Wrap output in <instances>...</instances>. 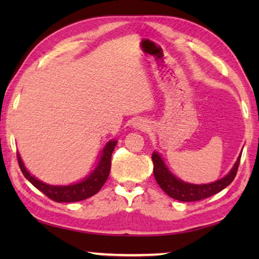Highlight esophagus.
I'll return each mask as SVG.
<instances>
[{
	"label": "esophagus",
	"instance_id": "esophagus-1",
	"mask_svg": "<svg viewBox=\"0 0 259 259\" xmlns=\"http://www.w3.org/2000/svg\"><path fill=\"white\" fill-rule=\"evenodd\" d=\"M134 126L136 129H144V128H146V126H147V122L142 120V119L136 120L134 122Z\"/></svg>",
	"mask_w": 259,
	"mask_h": 259
}]
</instances>
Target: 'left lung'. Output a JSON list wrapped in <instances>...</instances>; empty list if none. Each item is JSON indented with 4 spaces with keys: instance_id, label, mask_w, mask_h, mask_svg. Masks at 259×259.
Segmentation results:
<instances>
[{
    "instance_id": "left-lung-1",
    "label": "left lung",
    "mask_w": 259,
    "mask_h": 259,
    "mask_svg": "<svg viewBox=\"0 0 259 259\" xmlns=\"http://www.w3.org/2000/svg\"><path fill=\"white\" fill-rule=\"evenodd\" d=\"M241 154H242V152L240 153L234 165L232 166L230 172L226 176L209 184H200V185H198V184H191L179 179L170 171L168 166L165 165L163 159L155 151L152 154L153 164H154L153 171H154L156 183L159 184V186L170 198L183 201V202H192V201H199L209 198V196L216 194V193L223 191L225 187L229 186L233 182L236 171H238Z\"/></svg>"
}]
</instances>
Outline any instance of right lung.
Here are the masks:
<instances>
[{
	"mask_svg": "<svg viewBox=\"0 0 259 259\" xmlns=\"http://www.w3.org/2000/svg\"><path fill=\"white\" fill-rule=\"evenodd\" d=\"M116 144L117 142L115 139L107 142L102 153H100L98 163L93 171L83 178L82 181L69 184V185H50V184L43 183L40 179L29 174L23 160H21L19 153L17 154V157H18L20 170L25 178L32 185L36 187L38 191L46 194L48 198L56 201V202H77V201L85 200L95 195L96 193H98L105 182L107 181L109 171H111L112 153Z\"/></svg>",
	"mask_w": 259,
	"mask_h": 259,
	"instance_id": "right-lung-1",
	"label": "right lung"
}]
</instances>
